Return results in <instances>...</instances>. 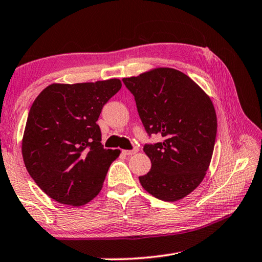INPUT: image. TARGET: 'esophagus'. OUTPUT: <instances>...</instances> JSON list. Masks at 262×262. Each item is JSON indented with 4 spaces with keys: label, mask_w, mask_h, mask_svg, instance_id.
Masks as SVG:
<instances>
[{
    "label": "esophagus",
    "mask_w": 262,
    "mask_h": 262,
    "mask_svg": "<svg viewBox=\"0 0 262 262\" xmlns=\"http://www.w3.org/2000/svg\"><path fill=\"white\" fill-rule=\"evenodd\" d=\"M137 151H139V147L135 146L133 150H123L122 152H123V154H125V155H127V156H132V155H135Z\"/></svg>",
    "instance_id": "esophagus-1"
}]
</instances>
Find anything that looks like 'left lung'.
<instances>
[{"mask_svg": "<svg viewBox=\"0 0 262 262\" xmlns=\"http://www.w3.org/2000/svg\"><path fill=\"white\" fill-rule=\"evenodd\" d=\"M122 81L147 135L164 139L143 147L151 169L139 178L142 187L161 201L182 199L201 184L212 159L217 122L211 98L174 69H155Z\"/></svg>", "mask_w": 262, "mask_h": 262, "instance_id": "1", "label": "left lung"}]
</instances>
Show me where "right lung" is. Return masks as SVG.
<instances>
[{
	"mask_svg": "<svg viewBox=\"0 0 262 262\" xmlns=\"http://www.w3.org/2000/svg\"><path fill=\"white\" fill-rule=\"evenodd\" d=\"M120 88L119 79L52 83L32 104L23 137L24 163L54 201L81 206L101 191L120 151L104 149L96 121Z\"/></svg>",
	"mask_w": 262,
	"mask_h": 262,
	"instance_id": "add662e5",
	"label": "right lung"
}]
</instances>
